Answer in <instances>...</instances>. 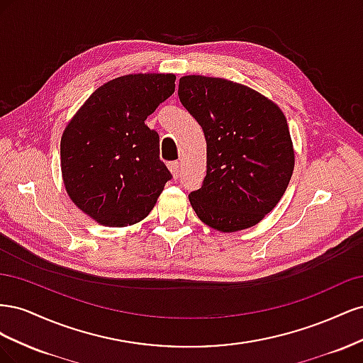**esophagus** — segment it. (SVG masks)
<instances>
[{
    "label": "esophagus",
    "instance_id": "34e87169",
    "mask_svg": "<svg viewBox=\"0 0 363 363\" xmlns=\"http://www.w3.org/2000/svg\"><path fill=\"white\" fill-rule=\"evenodd\" d=\"M168 168L172 172V177L174 179H179V174H180V162L179 160H174L168 163Z\"/></svg>",
    "mask_w": 363,
    "mask_h": 363
}]
</instances>
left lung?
Masks as SVG:
<instances>
[{
	"mask_svg": "<svg viewBox=\"0 0 363 363\" xmlns=\"http://www.w3.org/2000/svg\"><path fill=\"white\" fill-rule=\"evenodd\" d=\"M179 98L207 145L206 177L189 194L196 216L219 232L256 225L280 201L294 171L286 118L268 98L225 79L182 77Z\"/></svg>",
	"mask_w": 363,
	"mask_h": 363,
	"instance_id": "8db88e82",
	"label": "left lung"
}]
</instances>
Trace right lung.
Returning <instances> with one entry per match:
<instances>
[{
	"label": "right lung",
	"mask_w": 363,
	"mask_h": 363,
	"mask_svg": "<svg viewBox=\"0 0 363 363\" xmlns=\"http://www.w3.org/2000/svg\"><path fill=\"white\" fill-rule=\"evenodd\" d=\"M172 74H130L103 84L65 128L60 160L71 200L96 223L125 227L155 207L172 174L145 119L175 91Z\"/></svg>",
	"instance_id": "right-lung-1"
}]
</instances>
